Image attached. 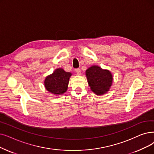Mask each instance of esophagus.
Returning <instances> with one entry per match:
<instances>
[{
    "label": "esophagus",
    "mask_w": 154,
    "mask_h": 154,
    "mask_svg": "<svg viewBox=\"0 0 154 154\" xmlns=\"http://www.w3.org/2000/svg\"><path fill=\"white\" fill-rule=\"evenodd\" d=\"M75 72H76L77 75H81V69H75Z\"/></svg>",
    "instance_id": "esophagus-1"
}]
</instances>
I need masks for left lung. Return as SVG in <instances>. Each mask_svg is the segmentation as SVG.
<instances>
[{
    "label": "left lung",
    "instance_id": "8db88e82",
    "mask_svg": "<svg viewBox=\"0 0 154 154\" xmlns=\"http://www.w3.org/2000/svg\"><path fill=\"white\" fill-rule=\"evenodd\" d=\"M85 75L91 90L97 96L108 92L112 84L111 72L98 65H92L85 71Z\"/></svg>",
    "mask_w": 154,
    "mask_h": 154
}]
</instances>
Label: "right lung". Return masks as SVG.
Segmentation results:
<instances>
[{"label": "right lung", "mask_w": 154, "mask_h": 154, "mask_svg": "<svg viewBox=\"0 0 154 154\" xmlns=\"http://www.w3.org/2000/svg\"><path fill=\"white\" fill-rule=\"evenodd\" d=\"M72 75V73L65 72L62 68L55 69L45 79L44 85L46 90L55 95L63 94L67 91L69 79Z\"/></svg>", "instance_id": "1"}]
</instances>
